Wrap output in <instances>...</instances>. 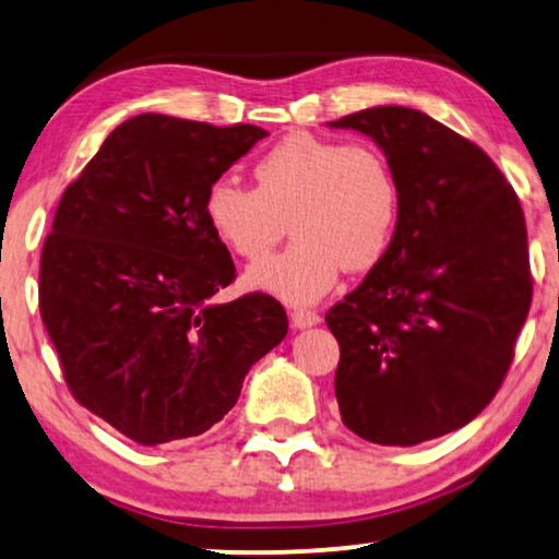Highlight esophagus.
Wrapping results in <instances>:
<instances>
[{
	"label": "esophagus",
	"instance_id": "1",
	"mask_svg": "<svg viewBox=\"0 0 559 559\" xmlns=\"http://www.w3.org/2000/svg\"><path fill=\"white\" fill-rule=\"evenodd\" d=\"M316 323H321V316L313 311H294L290 313V326L294 329H311Z\"/></svg>",
	"mask_w": 559,
	"mask_h": 559
}]
</instances>
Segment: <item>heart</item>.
<instances>
[{
  "label": "heart",
  "mask_w": 559,
  "mask_h": 559,
  "mask_svg": "<svg viewBox=\"0 0 559 559\" xmlns=\"http://www.w3.org/2000/svg\"><path fill=\"white\" fill-rule=\"evenodd\" d=\"M253 178L248 188L221 175L203 198L215 238L248 261L271 251L288 221L294 243L251 265V288L306 306L333 288L341 269L369 271L389 251L399 186L377 150L296 132L258 157Z\"/></svg>",
  "instance_id": "1"
}]
</instances>
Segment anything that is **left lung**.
<instances>
[{
	"label": "left lung",
	"mask_w": 559,
	"mask_h": 559,
	"mask_svg": "<svg viewBox=\"0 0 559 559\" xmlns=\"http://www.w3.org/2000/svg\"><path fill=\"white\" fill-rule=\"evenodd\" d=\"M371 138L399 186L389 251L326 313L354 435L414 447L469 424L512 364L532 301L520 200L487 153L412 107L329 122Z\"/></svg>",
	"instance_id": "1"
}]
</instances>
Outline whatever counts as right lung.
<instances>
[{
  "mask_svg": "<svg viewBox=\"0 0 559 559\" xmlns=\"http://www.w3.org/2000/svg\"><path fill=\"white\" fill-rule=\"evenodd\" d=\"M269 132L145 112L118 124L57 205L39 311L74 399L138 444L203 435L288 333L276 298L233 281L207 186Z\"/></svg>",
  "mask_w": 559,
  "mask_h": 559,
  "instance_id": "1",
  "label": "right lung"
}]
</instances>
